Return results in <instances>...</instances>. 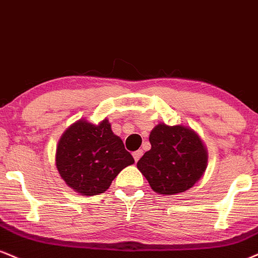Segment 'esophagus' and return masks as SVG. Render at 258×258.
<instances>
[{
    "label": "esophagus",
    "instance_id": "esophagus-1",
    "mask_svg": "<svg viewBox=\"0 0 258 258\" xmlns=\"http://www.w3.org/2000/svg\"><path fill=\"white\" fill-rule=\"evenodd\" d=\"M132 155H133V159H135L136 162H137V161L142 157V155H143V150H141V149H139V150L135 151V153H133Z\"/></svg>",
    "mask_w": 258,
    "mask_h": 258
}]
</instances>
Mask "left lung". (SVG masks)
Wrapping results in <instances>:
<instances>
[{
	"instance_id": "8db88e82",
	"label": "left lung",
	"mask_w": 258,
	"mask_h": 258,
	"mask_svg": "<svg viewBox=\"0 0 258 258\" xmlns=\"http://www.w3.org/2000/svg\"><path fill=\"white\" fill-rule=\"evenodd\" d=\"M151 149L137 167L151 188L161 195H175L191 188L207 168L208 155L201 138L184 126L159 123L150 132Z\"/></svg>"
}]
</instances>
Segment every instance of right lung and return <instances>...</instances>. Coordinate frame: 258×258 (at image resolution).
I'll list each match as a JSON object with an SVG mask.
<instances>
[{
	"label": "right lung",
	"instance_id": "obj_1",
	"mask_svg": "<svg viewBox=\"0 0 258 258\" xmlns=\"http://www.w3.org/2000/svg\"><path fill=\"white\" fill-rule=\"evenodd\" d=\"M132 163V155L111 131L107 119L99 125L77 121L62 135L56 149V167L62 179L85 196L103 194Z\"/></svg>",
	"mask_w": 258,
	"mask_h": 258
}]
</instances>
